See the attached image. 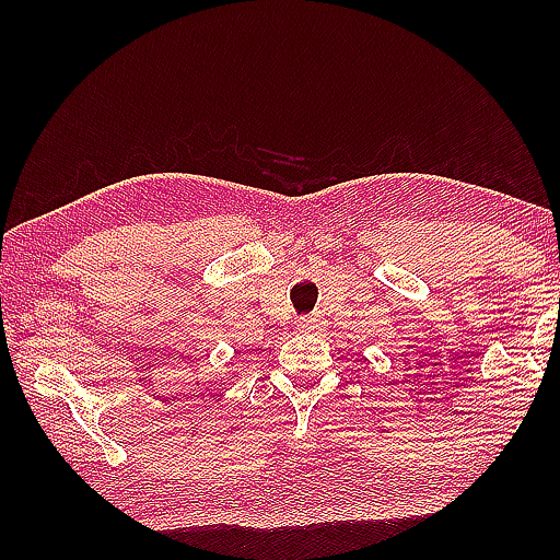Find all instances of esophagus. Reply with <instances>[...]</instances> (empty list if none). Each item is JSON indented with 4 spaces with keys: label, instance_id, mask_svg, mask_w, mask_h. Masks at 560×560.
I'll return each instance as SVG.
<instances>
[{
    "label": "esophagus",
    "instance_id": "esophagus-1",
    "mask_svg": "<svg viewBox=\"0 0 560 560\" xmlns=\"http://www.w3.org/2000/svg\"><path fill=\"white\" fill-rule=\"evenodd\" d=\"M301 331H323L325 329V319L319 315H311V317H303L301 325H299Z\"/></svg>",
    "mask_w": 560,
    "mask_h": 560
}]
</instances>
